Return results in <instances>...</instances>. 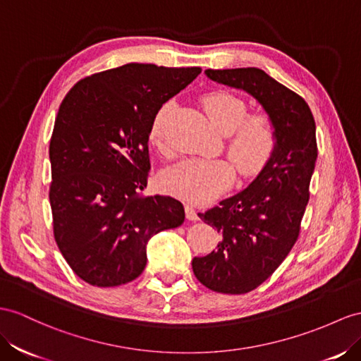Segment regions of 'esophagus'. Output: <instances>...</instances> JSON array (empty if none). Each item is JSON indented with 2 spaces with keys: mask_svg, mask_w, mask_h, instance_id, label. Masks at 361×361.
Masks as SVG:
<instances>
[{
  "mask_svg": "<svg viewBox=\"0 0 361 361\" xmlns=\"http://www.w3.org/2000/svg\"><path fill=\"white\" fill-rule=\"evenodd\" d=\"M184 210H186V218H188L189 221H197V219H198L197 210L193 209L192 204H186V206H184Z\"/></svg>",
  "mask_w": 361,
  "mask_h": 361,
  "instance_id": "obj_1",
  "label": "esophagus"
}]
</instances>
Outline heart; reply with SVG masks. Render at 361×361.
Returning <instances> with one entry per match:
<instances>
[{
    "label": "heart",
    "mask_w": 361,
    "mask_h": 361,
    "mask_svg": "<svg viewBox=\"0 0 361 361\" xmlns=\"http://www.w3.org/2000/svg\"><path fill=\"white\" fill-rule=\"evenodd\" d=\"M202 108L212 125L228 135L227 151L243 173L259 172L270 161L276 149V133L269 117L247 114L243 99L227 91H214L202 96ZM169 105H163L152 120L149 138L163 147L164 126L168 122ZM235 180L233 166L221 159H189L177 163L163 173L164 189L192 202H202L226 190Z\"/></svg>",
    "instance_id": "b5f03b06"
}]
</instances>
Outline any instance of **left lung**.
I'll return each mask as SVG.
<instances>
[{"mask_svg":"<svg viewBox=\"0 0 361 361\" xmlns=\"http://www.w3.org/2000/svg\"><path fill=\"white\" fill-rule=\"evenodd\" d=\"M204 75L250 94L276 133V149L256 178L198 214L221 233V243L212 253L193 257V274L209 290L244 294L269 279L298 241L317 160L316 122L307 102L261 68L206 70Z\"/></svg>","mask_w":361,"mask_h":361,"instance_id":"obj_1","label":"left lung"}]
</instances>
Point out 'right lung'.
Wrapping results in <instances>:
<instances>
[{
  "label": "right lung",
  "instance_id": "1",
  "mask_svg": "<svg viewBox=\"0 0 361 361\" xmlns=\"http://www.w3.org/2000/svg\"><path fill=\"white\" fill-rule=\"evenodd\" d=\"M201 73L125 63L79 80L59 106L50 140L54 239L82 281L118 286L146 267L149 239L183 224L172 197H140L147 142L163 104Z\"/></svg>",
  "mask_w": 361,
  "mask_h": 361
}]
</instances>
